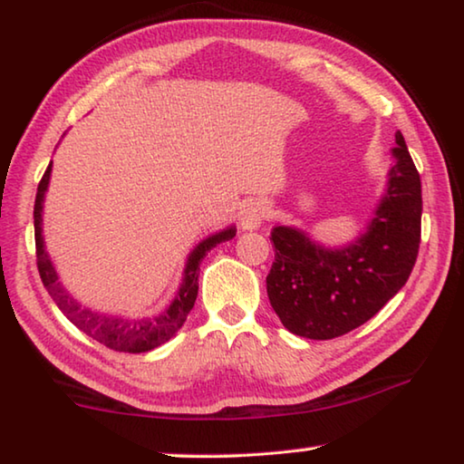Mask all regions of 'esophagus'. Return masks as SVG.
<instances>
[{"instance_id":"1","label":"esophagus","mask_w":464,"mask_h":464,"mask_svg":"<svg viewBox=\"0 0 464 464\" xmlns=\"http://www.w3.org/2000/svg\"><path fill=\"white\" fill-rule=\"evenodd\" d=\"M266 215H268V204H266L264 200L247 202L246 207L241 208V215H239L241 229H246V231L257 229V227H260L266 218Z\"/></svg>"}]
</instances>
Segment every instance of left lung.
Segmentation results:
<instances>
[{"label": "left lung", "mask_w": 464, "mask_h": 464, "mask_svg": "<svg viewBox=\"0 0 464 464\" xmlns=\"http://www.w3.org/2000/svg\"><path fill=\"white\" fill-rule=\"evenodd\" d=\"M387 188L366 229L343 246H324L298 227L274 225L266 278L272 309L290 334L332 340L366 324L410 278L420 249L421 179L395 132Z\"/></svg>", "instance_id": "8db88e82"}]
</instances>
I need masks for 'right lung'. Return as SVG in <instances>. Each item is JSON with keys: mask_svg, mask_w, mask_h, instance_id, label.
<instances>
[{"mask_svg": "<svg viewBox=\"0 0 464 464\" xmlns=\"http://www.w3.org/2000/svg\"><path fill=\"white\" fill-rule=\"evenodd\" d=\"M53 163H49L44 176L38 184L36 200H34V239H36V264L38 272H41L43 285L49 290L53 301L63 311L72 324L82 329L85 335L92 340L104 343L106 348L116 352H129V354H140V352H151L157 345L166 343L178 334V329L184 325L188 313L194 307L196 295H198V272L202 257L208 254L210 249L217 247L218 243L229 241L235 237V225L227 227V229L217 231L202 239L190 254L186 257L182 282L179 288L166 309L153 315L137 317V315H110V313H100L77 301L75 296L69 295V290L63 286L59 280V274L54 270V264L51 260L49 251L44 247L43 237V210H44V196L49 190Z\"/></svg>", "mask_w": 464, "mask_h": 464, "instance_id": "add662e5", "label": "right lung"}]
</instances>
